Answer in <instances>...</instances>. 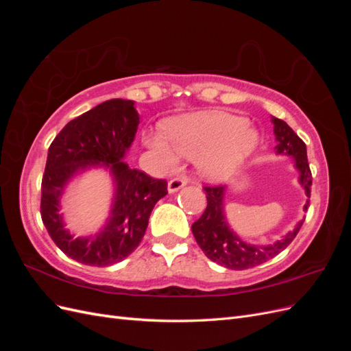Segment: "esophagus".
Masks as SVG:
<instances>
[{
	"mask_svg": "<svg viewBox=\"0 0 351 351\" xmlns=\"http://www.w3.org/2000/svg\"><path fill=\"white\" fill-rule=\"evenodd\" d=\"M187 184V180L182 178V177H174L168 182V192L174 193L177 190H180L182 187H184Z\"/></svg>",
	"mask_w": 351,
	"mask_h": 351,
	"instance_id": "esophagus-1",
	"label": "esophagus"
}]
</instances>
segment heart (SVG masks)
I'll return each instance as SVG.
<instances>
[{
  "label": "heart",
  "instance_id": "obj_1",
  "mask_svg": "<svg viewBox=\"0 0 351 351\" xmlns=\"http://www.w3.org/2000/svg\"><path fill=\"white\" fill-rule=\"evenodd\" d=\"M165 135L145 134L146 146L162 167L176 165L178 155L197 158L200 174L214 182L234 176L259 142L258 132L244 117L218 111L177 119L165 125Z\"/></svg>",
  "mask_w": 351,
  "mask_h": 351
}]
</instances>
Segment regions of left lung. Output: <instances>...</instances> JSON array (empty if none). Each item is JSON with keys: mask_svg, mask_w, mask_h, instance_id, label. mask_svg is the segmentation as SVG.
<instances>
[{"mask_svg": "<svg viewBox=\"0 0 351 351\" xmlns=\"http://www.w3.org/2000/svg\"><path fill=\"white\" fill-rule=\"evenodd\" d=\"M272 123L275 139L278 142V145L275 146V151H277V154L291 155L294 158V167L299 169L300 173L299 182L306 190V196L311 197L312 173L309 168V162H307L304 142L293 132L291 127L285 121L272 117ZM204 190L206 193L208 205L202 217L196 222H193L192 232L200 249L204 250L206 256L210 261H214L226 268L236 271L249 269L272 259L289 246L297 236L300 227L303 226L304 219H302L299 224L294 227L293 231L287 232V236L272 244H263V246L247 244L240 237H237L236 232L227 224V219L224 215V205H222L226 187L205 186ZM309 204L311 200L307 199L303 208L304 210H307Z\"/></svg>", "mask_w": 351, "mask_h": 351, "instance_id": "left-lung-1", "label": "left lung"}]
</instances>
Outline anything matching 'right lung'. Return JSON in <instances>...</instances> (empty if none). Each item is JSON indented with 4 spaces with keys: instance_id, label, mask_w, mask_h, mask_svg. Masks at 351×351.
Instances as JSON below:
<instances>
[{
    "instance_id": "1",
    "label": "right lung",
    "mask_w": 351,
    "mask_h": 351,
    "mask_svg": "<svg viewBox=\"0 0 351 351\" xmlns=\"http://www.w3.org/2000/svg\"><path fill=\"white\" fill-rule=\"evenodd\" d=\"M139 114L133 101L110 99L67 123L52 141L40 186V217L48 234L67 256L90 267H108L139 246L165 180L130 168L123 158L134 141ZM107 166L114 178L112 215L95 237L73 238L64 228L59 197L69 180L90 166Z\"/></svg>"
}]
</instances>
